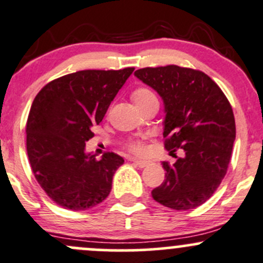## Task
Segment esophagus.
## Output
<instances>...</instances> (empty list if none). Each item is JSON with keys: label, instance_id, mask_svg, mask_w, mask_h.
<instances>
[{"label": "esophagus", "instance_id": "1", "mask_svg": "<svg viewBox=\"0 0 263 263\" xmlns=\"http://www.w3.org/2000/svg\"><path fill=\"white\" fill-rule=\"evenodd\" d=\"M128 160H129V161H132V162H134V163H136L138 167H141V168H143V167H146L147 164H148V162H147V161L137 160V158H134V157H129Z\"/></svg>", "mask_w": 263, "mask_h": 263}]
</instances>
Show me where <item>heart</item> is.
Wrapping results in <instances>:
<instances>
[{"label": "heart", "mask_w": 263, "mask_h": 263, "mask_svg": "<svg viewBox=\"0 0 263 263\" xmlns=\"http://www.w3.org/2000/svg\"><path fill=\"white\" fill-rule=\"evenodd\" d=\"M155 99H156V96H155L154 92L146 87H140V88L135 89V92H134V101L136 102L137 106L142 105V103L147 102V101L155 100ZM127 148H128L131 152H134V154H137V155L143 154V152L146 151L145 142H143L142 140L129 141V142L127 143Z\"/></svg>", "instance_id": "heart-1"}]
</instances>
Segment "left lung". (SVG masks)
I'll list each match as a JSON object with an SVG mask.
<instances>
[{"label":"left lung","instance_id":"8db88e82","mask_svg":"<svg viewBox=\"0 0 263 263\" xmlns=\"http://www.w3.org/2000/svg\"><path fill=\"white\" fill-rule=\"evenodd\" d=\"M135 76L158 92L164 102V147L183 152L174 164L163 161L164 181L152 197L168 209L201 206L218 189L229 168L236 138L230 101L211 77L189 67H145Z\"/></svg>","mask_w":263,"mask_h":263}]
</instances>
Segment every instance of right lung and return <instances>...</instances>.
<instances>
[{
	"mask_svg": "<svg viewBox=\"0 0 263 263\" xmlns=\"http://www.w3.org/2000/svg\"><path fill=\"white\" fill-rule=\"evenodd\" d=\"M134 70L65 74L34 97L26 123L28 161L41 189L63 209H92L111 192L112 177L125 161L115 152L101 160L86 155V141Z\"/></svg>",
	"mask_w": 263,
	"mask_h": 263,
	"instance_id": "obj_1",
	"label": "right lung"
}]
</instances>
